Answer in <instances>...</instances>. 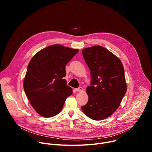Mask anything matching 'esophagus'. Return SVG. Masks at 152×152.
Wrapping results in <instances>:
<instances>
[{"label": "esophagus", "instance_id": "obj_1", "mask_svg": "<svg viewBox=\"0 0 152 152\" xmlns=\"http://www.w3.org/2000/svg\"><path fill=\"white\" fill-rule=\"evenodd\" d=\"M75 90H76V91H79V92H80V91H83V88L81 87V86H80V87H79V88L75 89Z\"/></svg>", "mask_w": 152, "mask_h": 152}]
</instances>
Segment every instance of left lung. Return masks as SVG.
<instances>
[{
    "label": "left lung",
    "mask_w": 152,
    "mask_h": 152,
    "mask_svg": "<svg viewBox=\"0 0 152 152\" xmlns=\"http://www.w3.org/2000/svg\"><path fill=\"white\" fill-rule=\"evenodd\" d=\"M91 73V86L86 89L88 101L81 109L89 118L102 120L120 105L127 91L123 64L120 59L101 46L82 51Z\"/></svg>",
    "instance_id": "8db88e82"
}]
</instances>
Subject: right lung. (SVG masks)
Listing matches in <instances>:
<instances>
[{"mask_svg":"<svg viewBox=\"0 0 152 152\" xmlns=\"http://www.w3.org/2000/svg\"><path fill=\"white\" fill-rule=\"evenodd\" d=\"M79 52L59 45L37 52L30 61L23 80L26 95L40 115L49 118L58 114L67 97L73 93L64 79L66 65Z\"/></svg>","mask_w":152,"mask_h":152,"instance_id":"add662e5","label":"right lung"}]
</instances>
